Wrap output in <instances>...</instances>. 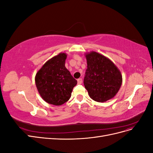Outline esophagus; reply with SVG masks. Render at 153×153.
Segmentation results:
<instances>
[{"label":"esophagus","mask_w":153,"mask_h":153,"mask_svg":"<svg viewBox=\"0 0 153 153\" xmlns=\"http://www.w3.org/2000/svg\"><path fill=\"white\" fill-rule=\"evenodd\" d=\"M77 81H78V84H81L82 83V78H78V79L77 80Z\"/></svg>","instance_id":"obj_1"}]
</instances>
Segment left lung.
Masks as SVG:
<instances>
[{
  "mask_svg": "<svg viewBox=\"0 0 153 153\" xmlns=\"http://www.w3.org/2000/svg\"><path fill=\"white\" fill-rule=\"evenodd\" d=\"M87 68L84 84L90 98L105 102L116 94L122 84V75L110 60L95 52L86 55Z\"/></svg>",
  "mask_w": 153,
  "mask_h": 153,
  "instance_id": "left-lung-1",
  "label": "left lung"
}]
</instances>
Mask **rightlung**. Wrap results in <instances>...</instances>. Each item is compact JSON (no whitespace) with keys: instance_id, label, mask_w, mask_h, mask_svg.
Listing matches in <instances>:
<instances>
[{"instance_id":"right-lung-1","label":"right lung","mask_w":153,"mask_h":153,"mask_svg":"<svg viewBox=\"0 0 153 153\" xmlns=\"http://www.w3.org/2000/svg\"><path fill=\"white\" fill-rule=\"evenodd\" d=\"M67 55L61 53L46 62L36 73L35 82L42 98L48 103L61 105L71 98L77 81L66 68Z\"/></svg>"}]
</instances>
